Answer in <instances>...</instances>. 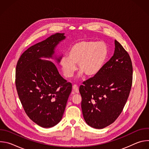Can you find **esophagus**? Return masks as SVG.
<instances>
[{"instance_id": "esophagus-1", "label": "esophagus", "mask_w": 149, "mask_h": 149, "mask_svg": "<svg viewBox=\"0 0 149 149\" xmlns=\"http://www.w3.org/2000/svg\"><path fill=\"white\" fill-rule=\"evenodd\" d=\"M72 89H73V91L77 93V94H78L79 93V90H78V86H77V85H74V86H72Z\"/></svg>"}]
</instances>
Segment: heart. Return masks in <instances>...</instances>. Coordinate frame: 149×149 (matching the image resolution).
I'll return each instance as SVG.
<instances>
[{
  "mask_svg": "<svg viewBox=\"0 0 149 149\" xmlns=\"http://www.w3.org/2000/svg\"><path fill=\"white\" fill-rule=\"evenodd\" d=\"M109 55V48L105 42L81 40L70 47L68 56H62L59 63L66 78L73 76L77 69L76 63L79 70L78 78L84 74L92 77L101 71Z\"/></svg>",
  "mask_w": 149,
  "mask_h": 149,
  "instance_id": "1",
  "label": "heart"
}]
</instances>
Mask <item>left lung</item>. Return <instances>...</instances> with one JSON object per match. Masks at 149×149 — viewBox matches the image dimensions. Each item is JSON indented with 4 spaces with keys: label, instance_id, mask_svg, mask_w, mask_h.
Segmentation results:
<instances>
[{
    "label": "left lung",
    "instance_id": "1",
    "mask_svg": "<svg viewBox=\"0 0 149 149\" xmlns=\"http://www.w3.org/2000/svg\"><path fill=\"white\" fill-rule=\"evenodd\" d=\"M113 56L101 71L79 87L81 109L87 124L101 129L114 122L129 97L133 80L131 58L115 40Z\"/></svg>",
    "mask_w": 149,
    "mask_h": 149
}]
</instances>
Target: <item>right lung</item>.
<instances>
[{
	"mask_svg": "<svg viewBox=\"0 0 149 149\" xmlns=\"http://www.w3.org/2000/svg\"><path fill=\"white\" fill-rule=\"evenodd\" d=\"M66 36L56 33L31 47L19 58L16 68V87L24 109L34 123L44 128L62 119L72 91V84L59 74L54 63L62 56L55 48Z\"/></svg>",
	"mask_w": 149,
	"mask_h": 149,
	"instance_id": "right-lung-1",
	"label": "right lung"
}]
</instances>
